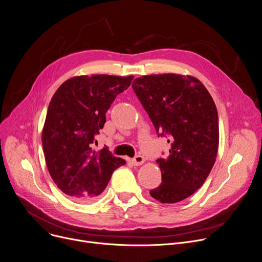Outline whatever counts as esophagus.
I'll use <instances>...</instances> for the list:
<instances>
[{
	"label": "esophagus",
	"instance_id": "obj_1",
	"mask_svg": "<svg viewBox=\"0 0 262 262\" xmlns=\"http://www.w3.org/2000/svg\"><path fill=\"white\" fill-rule=\"evenodd\" d=\"M132 164L134 165V166H140V165H143L144 164V162H145V157L144 156H142V155H136L135 157H133L132 158Z\"/></svg>",
	"mask_w": 262,
	"mask_h": 262
}]
</instances>
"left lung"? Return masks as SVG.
<instances>
[{"mask_svg":"<svg viewBox=\"0 0 262 262\" xmlns=\"http://www.w3.org/2000/svg\"><path fill=\"white\" fill-rule=\"evenodd\" d=\"M132 88L158 136L171 144L156 162L162 184L150 195L163 204L191 196L206 182L216 160L219 128L214 100L193 76L154 74L135 78Z\"/></svg>","mask_w":262,"mask_h":262,"instance_id":"8db88e82","label":"left lung"}]
</instances>
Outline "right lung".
Returning a JSON list of instances; mask_svg holds the SVG:
<instances>
[{
	"mask_svg": "<svg viewBox=\"0 0 262 262\" xmlns=\"http://www.w3.org/2000/svg\"><path fill=\"white\" fill-rule=\"evenodd\" d=\"M133 76L106 74L72 77L59 86L48 107L42 133L50 176L59 190L83 203L102 193L124 159L107 147L92 150L106 123V112Z\"/></svg>",
	"mask_w": 262,
	"mask_h": 262,
	"instance_id": "obj_1",
	"label": "right lung"
}]
</instances>
